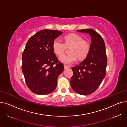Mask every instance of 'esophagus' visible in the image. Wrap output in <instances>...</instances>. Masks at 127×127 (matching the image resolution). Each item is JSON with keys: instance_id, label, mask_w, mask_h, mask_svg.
Listing matches in <instances>:
<instances>
[{"instance_id": "34e87169", "label": "esophagus", "mask_w": 127, "mask_h": 127, "mask_svg": "<svg viewBox=\"0 0 127 127\" xmlns=\"http://www.w3.org/2000/svg\"><path fill=\"white\" fill-rule=\"evenodd\" d=\"M69 67H70V66H67V65H64V69H68V68H69Z\"/></svg>"}]
</instances>
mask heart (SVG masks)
<instances>
[{
  "label": "heart",
  "mask_w": 127,
  "mask_h": 127,
  "mask_svg": "<svg viewBox=\"0 0 127 127\" xmlns=\"http://www.w3.org/2000/svg\"><path fill=\"white\" fill-rule=\"evenodd\" d=\"M64 39V44L58 38H56L53 41L52 45L53 52L58 56H61L63 54L65 46H71L70 54L62 55L60 58V61L64 64H70L76 61L78 57L80 59H83L88 55L90 50V45L87 41L83 40L81 36L73 33L66 35Z\"/></svg>",
  "instance_id": "1"
}]
</instances>
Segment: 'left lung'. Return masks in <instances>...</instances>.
Segmentation results:
<instances>
[{
    "label": "left lung",
    "mask_w": 127,
    "mask_h": 127,
    "mask_svg": "<svg viewBox=\"0 0 127 127\" xmlns=\"http://www.w3.org/2000/svg\"><path fill=\"white\" fill-rule=\"evenodd\" d=\"M77 31L89 34L91 44L86 59L72 67L70 85L78 94L88 95L98 89L105 77L107 65L105 46L102 37L95 30L85 29Z\"/></svg>",
    "instance_id": "obj_1"
}]
</instances>
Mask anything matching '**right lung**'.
<instances>
[{
    "label": "right lung",
    "instance_id": "1",
    "mask_svg": "<svg viewBox=\"0 0 127 127\" xmlns=\"http://www.w3.org/2000/svg\"><path fill=\"white\" fill-rule=\"evenodd\" d=\"M62 32L44 29L32 36L26 44L22 55V71L31 92L46 95L54 91L59 76L64 70L52 49L54 39Z\"/></svg>",
    "mask_w": 127,
    "mask_h": 127
}]
</instances>
